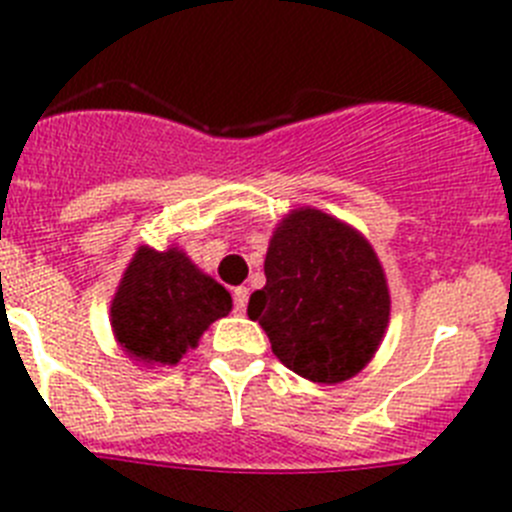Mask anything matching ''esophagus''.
Instances as JSON below:
<instances>
[{"mask_svg":"<svg viewBox=\"0 0 512 512\" xmlns=\"http://www.w3.org/2000/svg\"><path fill=\"white\" fill-rule=\"evenodd\" d=\"M246 305H248V287H235L233 289V310L238 312V315H243V312H246Z\"/></svg>","mask_w":512,"mask_h":512,"instance_id":"esophagus-1","label":"esophagus"}]
</instances>
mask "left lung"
<instances>
[{
	"mask_svg": "<svg viewBox=\"0 0 512 512\" xmlns=\"http://www.w3.org/2000/svg\"><path fill=\"white\" fill-rule=\"evenodd\" d=\"M264 274L248 318L287 369L338 384L374 359L390 325V287L354 225L315 207L287 212L269 238Z\"/></svg>",
	"mask_w": 512,
	"mask_h": 512,
	"instance_id": "1",
	"label": "left lung"
}]
</instances>
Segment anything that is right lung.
<instances>
[{
	"label": "right lung",
	"instance_id": "add662e5",
	"mask_svg": "<svg viewBox=\"0 0 512 512\" xmlns=\"http://www.w3.org/2000/svg\"><path fill=\"white\" fill-rule=\"evenodd\" d=\"M233 310L230 292L179 246H140L115 289L110 325L117 346L143 366H176L202 333Z\"/></svg>",
	"mask_w": 512,
	"mask_h": 512
}]
</instances>
